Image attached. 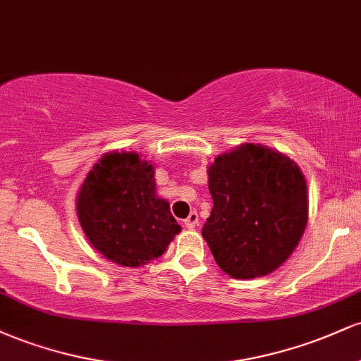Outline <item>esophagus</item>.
<instances>
[{"mask_svg":"<svg viewBox=\"0 0 361 361\" xmlns=\"http://www.w3.org/2000/svg\"><path fill=\"white\" fill-rule=\"evenodd\" d=\"M198 226V214L197 212H192L186 217L185 221V227L186 229H195V227Z\"/></svg>","mask_w":361,"mask_h":361,"instance_id":"34e87169","label":"esophagus"}]
</instances>
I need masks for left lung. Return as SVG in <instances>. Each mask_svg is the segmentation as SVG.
<instances>
[{"mask_svg":"<svg viewBox=\"0 0 361 361\" xmlns=\"http://www.w3.org/2000/svg\"><path fill=\"white\" fill-rule=\"evenodd\" d=\"M214 209L202 229L215 263L238 280L267 276L290 258L309 219L307 181L283 152L246 142L207 169Z\"/></svg>","mask_w":361,"mask_h":361,"instance_id":"left-lung-1","label":"left lung"}]
</instances>
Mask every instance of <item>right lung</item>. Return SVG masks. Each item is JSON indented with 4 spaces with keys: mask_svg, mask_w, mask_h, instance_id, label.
Returning a JSON list of instances; mask_svg holds the SVG:
<instances>
[{
    "mask_svg": "<svg viewBox=\"0 0 361 361\" xmlns=\"http://www.w3.org/2000/svg\"><path fill=\"white\" fill-rule=\"evenodd\" d=\"M76 212L91 246L120 267L159 258L181 231L169 202L156 195L154 166L135 151L105 152L93 164Z\"/></svg>",
    "mask_w": 361,
    "mask_h": 361,
    "instance_id": "obj_1",
    "label": "right lung"
}]
</instances>
